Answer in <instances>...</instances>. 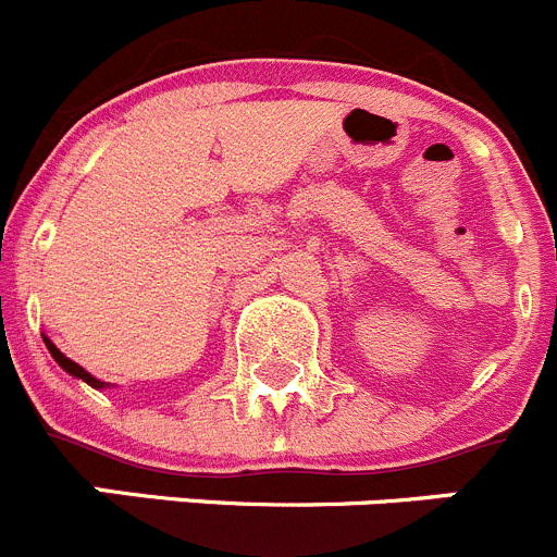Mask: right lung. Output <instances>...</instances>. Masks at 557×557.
I'll use <instances>...</instances> for the list:
<instances>
[{"mask_svg": "<svg viewBox=\"0 0 557 557\" xmlns=\"http://www.w3.org/2000/svg\"><path fill=\"white\" fill-rule=\"evenodd\" d=\"M44 342H46V347H49L51 358H54V361H57V363H60V367H62V369H65V372H67V374H73V377L84 380V383H87V385H92V388H106V383H100V380H98V377H92V374H89V372H87V369H82V367H78V363H76V361H71V358H65V355H62V352H60V349H57V347H54V344H51V338H46V336H44Z\"/></svg>", "mask_w": 557, "mask_h": 557, "instance_id": "1", "label": "right lung"}]
</instances>
